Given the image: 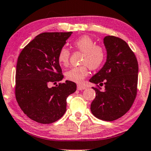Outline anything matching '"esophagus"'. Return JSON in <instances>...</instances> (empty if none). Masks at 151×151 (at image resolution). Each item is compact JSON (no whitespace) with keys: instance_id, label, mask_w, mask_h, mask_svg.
Segmentation results:
<instances>
[{"instance_id":"obj_1","label":"esophagus","mask_w":151,"mask_h":151,"mask_svg":"<svg viewBox=\"0 0 151 151\" xmlns=\"http://www.w3.org/2000/svg\"><path fill=\"white\" fill-rule=\"evenodd\" d=\"M86 88V86H83V85H78L77 86V89L78 90H85Z\"/></svg>"}]
</instances>
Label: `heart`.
<instances>
[{"label": "heart", "mask_w": 151, "mask_h": 151, "mask_svg": "<svg viewBox=\"0 0 151 151\" xmlns=\"http://www.w3.org/2000/svg\"><path fill=\"white\" fill-rule=\"evenodd\" d=\"M76 49L83 52L82 63L80 66L73 67L65 72V78L72 82L80 83L88 76V66L92 70L97 69L102 65L105 59V51L100 45H95V42L89 36L80 37L73 42ZM70 52L65 47H62L58 54V61L62 65L68 64Z\"/></svg>", "instance_id": "heart-1"}]
</instances>
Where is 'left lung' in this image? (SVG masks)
Masks as SVG:
<instances>
[{"label":"left lung","mask_w":151,"mask_h":151,"mask_svg":"<svg viewBox=\"0 0 151 151\" xmlns=\"http://www.w3.org/2000/svg\"><path fill=\"white\" fill-rule=\"evenodd\" d=\"M107 60L102 68L90 79L98 88L90 110L104 121L122 117L132 107L137 94L139 65L135 54L125 41L114 36L104 38ZM105 90L100 91V86Z\"/></svg>","instance_id":"8db88e82"}]
</instances>
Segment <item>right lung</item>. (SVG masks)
I'll return each instance as SVG.
<instances>
[{
    "mask_svg": "<svg viewBox=\"0 0 151 151\" xmlns=\"http://www.w3.org/2000/svg\"><path fill=\"white\" fill-rule=\"evenodd\" d=\"M72 33L40 34L24 47L17 58L16 100L23 112L38 123L51 124L62 117L67 97L76 90V84L70 81L49 88L50 83L63 78L58 54Z\"/></svg>",
    "mask_w": 151,
    "mask_h": 151,
    "instance_id": "1",
    "label": "right lung"
}]
</instances>
